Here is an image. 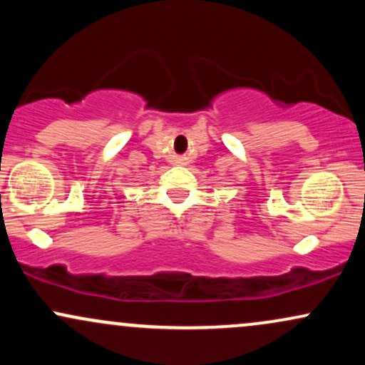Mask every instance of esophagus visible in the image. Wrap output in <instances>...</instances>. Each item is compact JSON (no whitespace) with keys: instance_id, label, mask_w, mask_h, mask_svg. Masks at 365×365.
<instances>
[{"instance_id":"esophagus-1","label":"esophagus","mask_w":365,"mask_h":365,"mask_svg":"<svg viewBox=\"0 0 365 365\" xmlns=\"http://www.w3.org/2000/svg\"><path fill=\"white\" fill-rule=\"evenodd\" d=\"M180 163H182V161H180Z\"/></svg>"}]
</instances>
